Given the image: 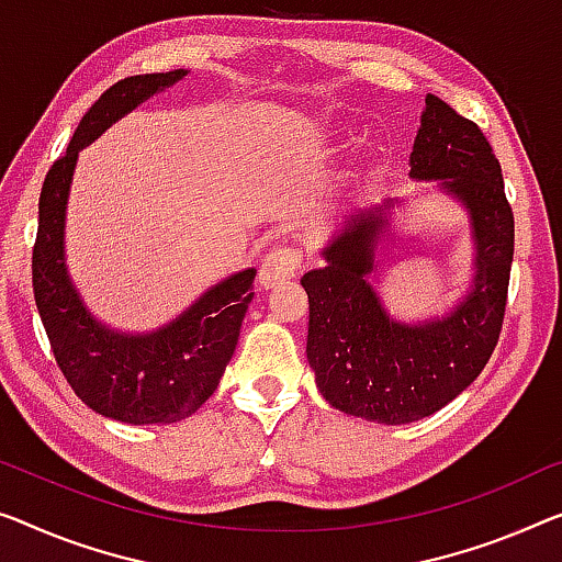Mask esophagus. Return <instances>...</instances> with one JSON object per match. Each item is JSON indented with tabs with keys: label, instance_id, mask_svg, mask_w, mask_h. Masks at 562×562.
<instances>
[{
	"label": "esophagus",
	"instance_id": "34e87169",
	"mask_svg": "<svg viewBox=\"0 0 562 562\" xmlns=\"http://www.w3.org/2000/svg\"><path fill=\"white\" fill-rule=\"evenodd\" d=\"M303 265V252L292 245H280L267 252L262 259V267H259V284L265 290L278 288V284L292 280Z\"/></svg>",
	"mask_w": 562,
	"mask_h": 562
}]
</instances>
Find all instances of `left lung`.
Segmentation results:
<instances>
[{
  "label": "left lung",
  "mask_w": 562,
  "mask_h": 562,
  "mask_svg": "<svg viewBox=\"0 0 562 562\" xmlns=\"http://www.w3.org/2000/svg\"><path fill=\"white\" fill-rule=\"evenodd\" d=\"M412 179H439L462 199L476 237L474 290L443 321L393 323L366 274L383 209L350 216L325 249L328 265L303 278L310 300L307 361L330 406L375 424H408L457 398L495 350L505 321L515 214L499 161L474 121L426 95ZM386 206H391L386 201Z\"/></svg>",
  "instance_id": "1"
}]
</instances>
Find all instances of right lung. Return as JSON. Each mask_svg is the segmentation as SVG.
Segmentation results:
<instances>
[{"label": "right lung", "instance_id": "add662e5", "mask_svg": "<svg viewBox=\"0 0 562 562\" xmlns=\"http://www.w3.org/2000/svg\"><path fill=\"white\" fill-rule=\"evenodd\" d=\"M183 75V70L133 75L108 88L82 115L70 146L49 166L40 191L32 290L49 348L82 404L125 424H169L194 414L212 396L237 348L257 274L245 270L224 280L179 321L150 335L105 330L88 315L67 280L63 222L78 150Z\"/></svg>", "mask_w": 562, "mask_h": 562}]
</instances>
